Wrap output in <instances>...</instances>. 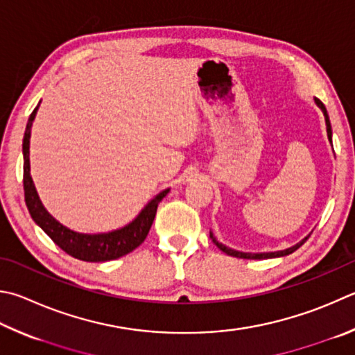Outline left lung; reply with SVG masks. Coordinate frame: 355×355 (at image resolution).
Listing matches in <instances>:
<instances>
[{
  "instance_id": "left-lung-1",
  "label": "left lung",
  "mask_w": 355,
  "mask_h": 355,
  "mask_svg": "<svg viewBox=\"0 0 355 355\" xmlns=\"http://www.w3.org/2000/svg\"><path fill=\"white\" fill-rule=\"evenodd\" d=\"M315 102H317V105L321 108V110H323V113H324V119H326V125H327V138L331 139V143H332V130H331V121H329V116H327V112H326V107H324V104L323 102H321L320 99H317L315 98ZM211 237H212V234H211ZM307 241V237L306 239H302L300 243H296V245H293V247H290V248H287V250H282V251H275V253H256V254H251V253H241V251H234V250H231V248H227L225 247V245H222L220 242H217L214 237H212V242H214L218 248H220L223 253H227L228 256H233V257H242V259H268V257H279V256H287V254H290V253H293L295 250H298L302 243H304Z\"/></svg>"
}]
</instances>
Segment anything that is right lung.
<instances>
[{
  "label": "right lung",
  "mask_w": 355,
  "mask_h": 355,
  "mask_svg": "<svg viewBox=\"0 0 355 355\" xmlns=\"http://www.w3.org/2000/svg\"><path fill=\"white\" fill-rule=\"evenodd\" d=\"M35 113L37 108L29 116L23 139V188L24 202L26 206H28L31 217L34 218V222L53 239L55 245H59L65 253L76 257V259L87 262H104L118 259L121 256L132 253L135 248H138L146 241L153 223V218H155L158 203L169 192V189L158 194L141 211V214L132 223H128L127 227L121 230L104 234H79L68 230L44 209L40 198L37 196V191L29 173V138L32 121L35 118Z\"/></svg>",
  "instance_id": "right-lung-1"
}]
</instances>
